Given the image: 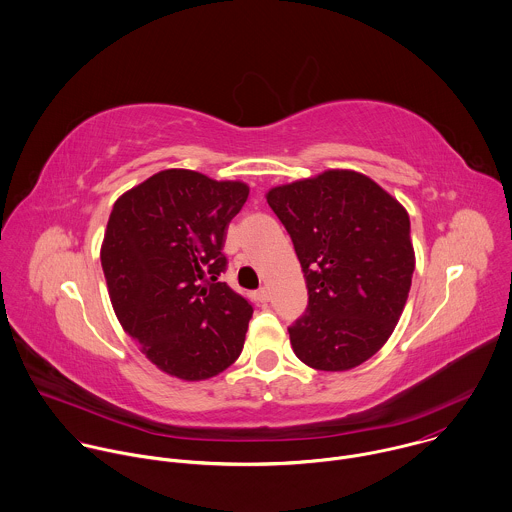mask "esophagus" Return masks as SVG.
Instances as JSON below:
<instances>
[{"label": "esophagus", "instance_id": "obj_1", "mask_svg": "<svg viewBox=\"0 0 512 512\" xmlns=\"http://www.w3.org/2000/svg\"><path fill=\"white\" fill-rule=\"evenodd\" d=\"M255 299H257L259 303H269V299H271L269 289H267V287H261V289L255 293Z\"/></svg>", "mask_w": 512, "mask_h": 512}]
</instances>
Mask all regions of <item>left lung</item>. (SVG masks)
<instances>
[{
	"mask_svg": "<svg viewBox=\"0 0 512 512\" xmlns=\"http://www.w3.org/2000/svg\"><path fill=\"white\" fill-rule=\"evenodd\" d=\"M267 204L291 235L307 281V310L289 326L295 354L324 372L360 366L390 338L408 301V211L350 170L273 188Z\"/></svg>",
	"mask_w": 512,
	"mask_h": 512,
	"instance_id": "left-lung-1",
	"label": "left lung"
}]
</instances>
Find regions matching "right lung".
I'll return each instance as SVG.
<instances>
[{"instance_id":"right-lung-1","label":"right lung","mask_w":512,"mask_h":512,"mask_svg":"<svg viewBox=\"0 0 512 512\" xmlns=\"http://www.w3.org/2000/svg\"><path fill=\"white\" fill-rule=\"evenodd\" d=\"M241 182L164 170L116 200L101 263L114 312L152 364L182 380L231 366L251 303L219 277L229 221L247 202Z\"/></svg>"}]
</instances>
